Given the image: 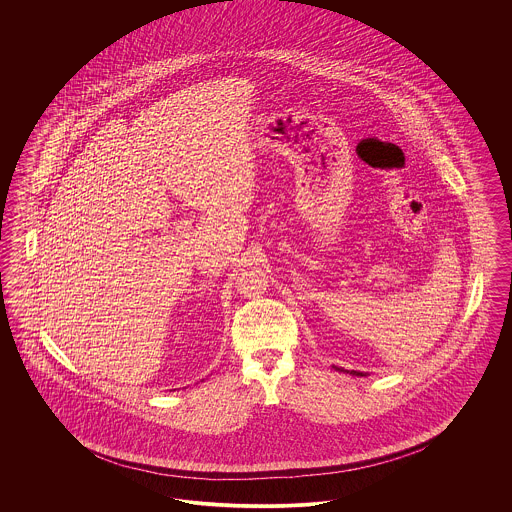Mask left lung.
Wrapping results in <instances>:
<instances>
[{"mask_svg": "<svg viewBox=\"0 0 512 512\" xmlns=\"http://www.w3.org/2000/svg\"><path fill=\"white\" fill-rule=\"evenodd\" d=\"M336 370H340V372H343V368H336ZM345 372H347V370H345ZM351 374H353V376H365L363 372H357V370H351Z\"/></svg>", "mask_w": 512, "mask_h": 512, "instance_id": "8db88e82", "label": "left lung"}]
</instances>
